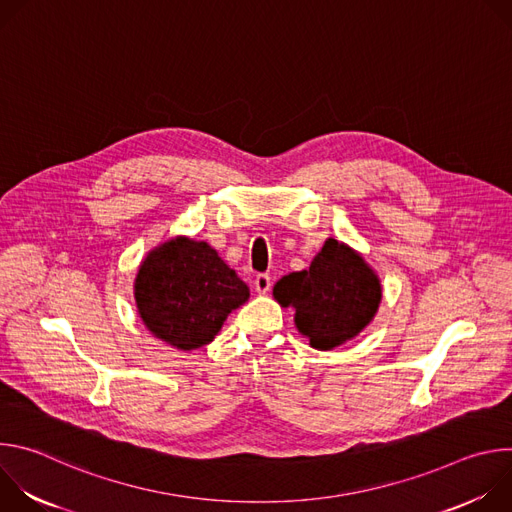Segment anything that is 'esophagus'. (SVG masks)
I'll list each match as a JSON object with an SVG mask.
<instances>
[{"label": "esophagus", "instance_id": "1", "mask_svg": "<svg viewBox=\"0 0 512 512\" xmlns=\"http://www.w3.org/2000/svg\"><path fill=\"white\" fill-rule=\"evenodd\" d=\"M253 285H255V291H257V294H267L269 287H271V277H269L267 273H259V275L255 277Z\"/></svg>", "mask_w": 512, "mask_h": 512}]
</instances>
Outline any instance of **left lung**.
Returning a JSON list of instances; mask_svg holds the SVG:
<instances>
[{"mask_svg":"<svg viewBox=\"0 0 512 512\" xmlns=\"http://www.w3.org/2000/svg\"><path fill=\"white\" fill-rule=\"evenodd\" d=\"M273 298L296 310V328L312 348L334 350L373 322L383 287L358 251L330 237L308 269L287 273L273 285Z\"/></svg>","mask_w":512,"mask_h":512,"instance_id":"1","label":"left lung"}]
</instances>
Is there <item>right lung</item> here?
Listing matches in <instances>:
<instances>
[{
	"mask_svg": "<svg viewBox=\"0 0 512 512\" xmlns=\"http://www.w3.org/2000/svg\"><path fill=\"white\" fill-rule=\"evenodd\" d=\"M133 298L156 338L178 350H196L212 342L227 316L249 300V287L206 241L180 235L143 257Z\"/></svg>",
	"mask_w": 512,
	"mask_h": 512,
	"instance_id": "right-lung-1",
	"label": "right lung"
}]
</instances>
